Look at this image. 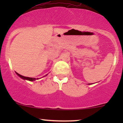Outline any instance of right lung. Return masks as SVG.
<instances>
[{
	"label": "right lung",
	"instance_id": "1",
	"mask_svg": "<svg viewBox=\"0 0 123 123\" xmlns=\"http://www.w3.org/2000/svg\"><path fill=\"white\" fill-rule=\"evenodd\" d=\"M17 73V75H18L19 77H20L21 79H24V80H29V81H34V80H38V79H36V78H31V77H25V76H23V75H20V74H19L18 73Z\"/></svg>",
	"mask_w": 123,
	"mask_h": 123
}]
</instances>
